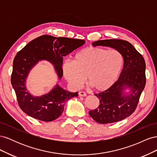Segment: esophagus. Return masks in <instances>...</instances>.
<instances>
[{
    "instance_id": "esophagus-1",
    "label": "esophagus",
    "mask_w": 157,
    "mask_h": 157,
    "mask_svg": "<svg viewBox=\"0 0 157 157\" xmlns=\"http://www.w3.org/2000/svg\"><path fill=\"white\" fill-rule=\"evenodd\" d=\"M78 96H82V97H86V94L84 92H78Z\"/></svg>"
}]
</instances>
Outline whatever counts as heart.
<instances>
[{
	"mask_svg": "<svg viewBox=\"0 0 157 157\" xmlns=\"http://www.w3.org/2000/svg\"><path fill=\"white\" fill-rule=\"evenodd\" d=\"M122 65V56L117 50L89 46L75 54L73 62L63 64V73L73 88H79L87 77L90 86L104 91L117 82Z\"/></svg>",
	"mask_w": 157,
	"mask_h": 157,
	"instance_id": "b5f03b06",
	"label": "heart"
}]
</instances>
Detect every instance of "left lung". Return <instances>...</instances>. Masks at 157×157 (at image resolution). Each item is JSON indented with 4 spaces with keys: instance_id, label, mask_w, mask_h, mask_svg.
<instances>
[{
    "instance_id": "8db88e82",
    "label": "left lung",
    "mask_w": 157,
    "mask_h": 157,
    "mask_svg": "<svg viewBox=\"0 0 157 157\" xmlns=\"http://www.w3.org/2000/svg\"><path fill=\"white\" fill-rule=\"evenodd\" d=\"M93 46L115 48L121 54L124 65L117 81L113 86L94 95L99 99L98 108L90 111L93 119L100 124L122 121L134 112L145 86L144 58L129 42L120 39L95 41Z\"/></svg>"
}]
</instances>
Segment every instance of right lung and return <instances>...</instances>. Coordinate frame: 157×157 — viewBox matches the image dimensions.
I'll return each instance as SVG.
<instances>
[{"mask_svg": "<svg viewBox=\"0 0 157 157\" xmlns=\"http://www.w3.org/2000/svg\"><path fill=\"white\" fill-rule=\"evenodd\" d=\"M84 43V40L42 35L31 40L16 54L11 83L19 105L27 115L42 121H53L62 114L65 102L78 96L77 92H68L58 83L47 94L34 96L28 91L26 82L30 71L41 61L53 65L60 80L63 76V57Z\"/></svg>", "mask_w": 157, "mask_h": 157, "instance_id": "1", "label": "right lung"}]
</instances>
